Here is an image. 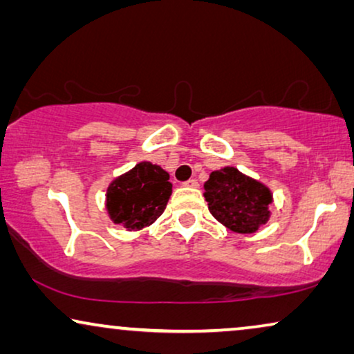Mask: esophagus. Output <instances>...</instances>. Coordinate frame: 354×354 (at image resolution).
Instances as JSON below:
<instances>
[{"instance_id":"1","label":"esophagus","mask_w":354,"mask_h":354,"mask_svg":"<svg viewBox=\"0 0 354 354\" xmlns=\"http://www.w3.org/2000/svg\"><path fill=\"white\" fill-rule=\"evenodd\" d=\"M185 187H190V188H198V180L196 178H190V180H187L185 183H183Z\"/></svg>"}]
</instances>
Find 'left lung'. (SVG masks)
Here are the masks:
<instances>
[{
  "mask_svg": "<svg viewBox=\"0 0 354 354\" xmlns=\"http://www.w3.org/2000/svg\"><path fill=\"white\" fill-rule=\"evenodd\" d=\"M205 198L211 214L236 234L258 232L269 221L274 201L269 187L229 166L211 174Z\"/></svg>",
  "mask_w": 354,
  "mask_h": 354,
  "instance_id": "8db88e82",
  "label": "left lung"
}]
</instances>
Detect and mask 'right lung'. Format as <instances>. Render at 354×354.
<instances>
[{"instance_id":"1","label":"right lung","mask_w":354,"mask_h":354,"mask_svg":"<svg viewBox=\"0 0 354 354\" xmlns=\"http://www.w3.org/2000/svg\"><path fill=\"white\" fill-rule=\"evenodd\" d=\"M171 195L169 174L158 164L143 161L109 183L106 209L114 224L129 232L142 230L162 214Z\"/></svg>"}]
</instances>
